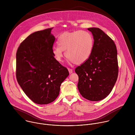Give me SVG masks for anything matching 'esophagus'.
<instances>
[{
  "label": "esophagus",
  "mask_w": 135,
  "mask_h": 135,
  "mask_svg": "<svg viewBox=\"0 0 135 135\" xmlns=\"http://www.w3.org/2000/svg\"><path fill=\"white\" fill-rule=\"evenodd\" d=\"M68 70H69V73L70 74H71L73 73V70L71 69H70V68H68Z\"/></svg>",
  "instance_id": "34e87169"
}]
</instances>
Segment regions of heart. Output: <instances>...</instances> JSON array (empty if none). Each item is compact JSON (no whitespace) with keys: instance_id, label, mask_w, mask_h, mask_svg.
Segmentation results:
<instances>
[{"instance_id":"obj_1","label":"heart","mask_w":135,"mask_h":135,"mask_svg":"<svg viewBox=\"0 0 135 135\" xmlns=\"http://www.w3.org/2000/svg\"><path fill=\"white\" fill-rule=\"evenodd\" d=\"M58 46L53 48L56 60L61 62L65 51L67 58L75 64H80L90 57L94 47V39L91 34L85 31L65 32L59 37Z\"/></svg>"}]
</instances>
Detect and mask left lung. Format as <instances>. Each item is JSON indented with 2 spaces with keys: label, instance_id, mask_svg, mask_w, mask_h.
<instances>
[{
  "label": "left lung",
  "instance_id": "obj_1",
  "mask_svg": "<svg viewBox=\"0 0 135 135\" xmlns=\"http://www.w3.org/2000/svg\"><path fill=\"white\" fill-rule=\"evenodd\" d=\"M94 42L89 59L77 66V87L84 98L100 101L111 92L118 74L117 52L114 41L101 29L88 28Z\"/></svg>",
  "mask_w": 135,
  "mask_h": 135
}]
</instances>
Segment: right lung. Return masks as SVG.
I'll list each match as a JSON object with an SVG mask.
<instances>
[{
	"mask_svg": "<svg viewBox=\"0 0 135 135\" xmlns=\"http://www.w3.org/2000/svg\"><path fill=\"white\" fill-rule=\"evenodd\" d=\"M53 28L35 32L20 45L16 54V77L32 101L47 104L59 95L61 83L69 75L66 68L54 58Z\"/></svg>",
	"mask_w": 135,
	"mask_h": 135,
	"instance_id": "obj_1",
	"label": "right lung"
}]
</instances>
